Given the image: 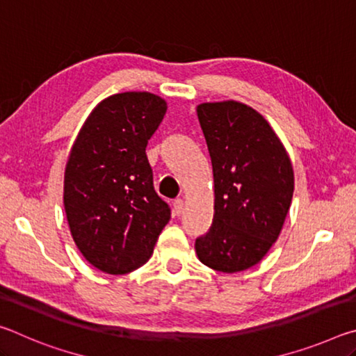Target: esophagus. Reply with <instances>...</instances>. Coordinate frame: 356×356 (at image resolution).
Segmentation results:
<instances>
[{"label":"esophagus","instance_id":"1","mask_svg":"<svg viewBox=\"0 0 356 356\" xmlns=\"http://www.w3.org/2000/svg\"><path fill=\"white\" fill-rule=\"evenodd\" d=\"M182 210H184V201L182 200H176L172 202V212H174V215H180L182 213Z\"/></svg>","mask_w":356,"mask_h":356}]
</instances>
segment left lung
Instances as JSON below:
<instances>
[{"mask_svg": "<svg viewBox=\"0 0 356 356\" xmlns=\"http://www.w3.org/2000/svg\"><path fill=\"white\" fill-rule=\"evenodd\" d=\"M213 170V221L196 238L200 261L237 273L262 261L291 209L293 170L286 147L254 108L236 100L196 106Z\"/></svg>", "mask_w": 356, "mask_h": 356, "instance_id": "obj_1", "label": "left lung"}]
</instances>
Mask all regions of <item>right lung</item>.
Here are the masks:
<instances>
[{
	"mask_svg": "<svg viewBox=\"0 0 356 356\" xmlns=\"http://www.w3.org/2000/svg\"><path fill=\"white\" fill-rule=\"evenodd\" d=\"M150 92L100 102L72 144L64 172V209L86 261L110 275L140 268L171 218L156 195L146 146L166 114Z\"/></svg>",
	"mask_w": 356,
	"mask_h": 356,
	"instance_id": "obj_1",
	"label": "right lung"
}]
</instances>
